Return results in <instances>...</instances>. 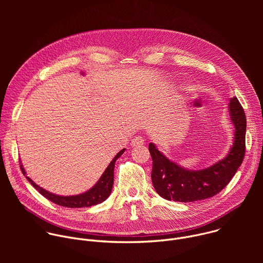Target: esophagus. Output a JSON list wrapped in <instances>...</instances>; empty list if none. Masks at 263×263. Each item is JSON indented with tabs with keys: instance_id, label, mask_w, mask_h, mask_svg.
Instances as JSON below:
<instances>
[{
	"instance_id": "34e87169",
	"label": "esophagus",
	"mask_w": 263,
	"mask_h": 263,
	"mask_svg": "<svg viewBox=\"0 0 263 263\" xmlns=\"http://www.w3.org/2000/svg\"><path fill=\"white\" fill-rule=\"evenodd\" d=\"M143 142H144L143 137H141V136H135V137L132 138V140H131V146H137V145L143 144Z\"/></svg>"
}]
</instances>
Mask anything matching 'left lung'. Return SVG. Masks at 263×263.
<instances>
[{
    "label": "left lung",
    "instance_id": "left-lung-1",
    "mask_svg": "<svg viewBox=\"0 0 263 263\" xmlns=\"http://www.w3.org/2000/svg\"><path fill=\"white\" fill-rule=\"evenodd\" d=\"M230 121L234 126L233 144L222 159L203 170H189L170 160L149 142L153 160L152 182L156 193L165 200L195 202L211 198L227 186L245 157L247 120L236 97L229 102Z\"/></svg>",
    "mask_w": 263,
    "mask_h": 263
}]
</instances>
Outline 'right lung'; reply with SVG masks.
<instances>
[{
  "mask_svg": "<svg viewBox=\"0 0 263 263\" xmlns=\"http://www.w3.org/2000/svg\"><path fill=\"white\" fill-rule=\"evenodd\" d=\"M126 151V148H123L122 151H120L116 157L111 160L101 178L98 180V182L91 187L90 190L87 192L76 195V196H59L55 195L53 193H50L46 191L43 187L40 185H37L33 180H31L29 177L26 176L25 168L23 167V164L21 163V170L27 180L32 184L33 187H35L36 191H39L41 195H43L45 198L50 200L51 202L67 207V208H82V207H91L98 204L103 203L110 195L112 191V185H114V178H115V165L116 161L123 155V153Z\"/></svg>",
  "mask_w": 263,
  "mask_h": 263,
  "instance_id": "right-lung-1",
  "label": "right lung"
}]
</instances>
